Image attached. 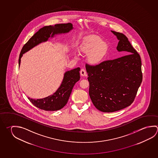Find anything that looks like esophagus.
Segmentation results:
<instances>
[{
	"instance_id": "esophagus-1",
	"label": "esophagus",
	"mask_w": 158,
	"mask_h": 158,
	"mask_svg": "<svg viewBox=\"0 0 158 158\" xmlns=\"http://www.w3.org/2000/svg\"><path fill=\"white\" fill-rule=\"evenodd\" d=\"M80 75L83 76V77H84V76H85L86 72L85 70L84 69H81V70H80Z\"/></svg>"
}]
</instances>
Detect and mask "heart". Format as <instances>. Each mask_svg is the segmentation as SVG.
I'll list each match as a JSON object with an SVG mask.
<instances>
[{"label":"heart","instance_id":"1","mask_svg":"<svg viewBox=\"0 0 158 158\" xmlns=\"http://www.w3.org/2000/svg\"><path fill=\"white\" fill-rule=\"evenodd\" d=\"M80 52L88 54L89 63L98 64L105 58L108 50L106 43L103 42L99 36L92 35L86 37L79 45Z\"/></svg>","mask_w":158,"mask_h":158}]
</instances>
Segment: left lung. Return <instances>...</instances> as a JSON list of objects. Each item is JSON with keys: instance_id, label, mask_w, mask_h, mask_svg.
Wrapping results in <instances>:
<instances>
[{"instance_id": "left-lung-1", "label": "left lung", "mask_w": 158, "mask_h": 158, "mask_svg": "<svg viewBox=\"0 0 158 158\" xmlns=\"http://www.w3.org/2000/svg\"><path fill=\"white\" fill-rule=\"evenodd\" d=\"M111 32L119 40L117 50L129 54L96 65H85L89 96L95 108L105 113L120 110L131 105L143 80L140 55L124 34Z\"/></svg>"}]
</instances>
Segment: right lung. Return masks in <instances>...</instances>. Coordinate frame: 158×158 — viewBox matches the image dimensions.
<instances>
[{
  "label": "right lung",
  "mask_w": 158,
  "mask_h": 158,
  "mask_svg": "<svg viewBox=\"0 0 158 158\" xmlns=\"http://www.w3.org/2000/svg\"><path fill=\"white\" fill-rule=\"evenodd\" d=\"M73 29L71 23L58 24L54 26H45L34 34L33 36L23 46L20 53L19 67L23 54L42 42L47 41L49 38L56 34L66 33ZM80 68L68 71L64 74L61 85L55 93L40 99H33L28 98L34 106L46 111H56L61 109L67 104L73 88L80 79Z\"/></svg>",
  "instance_id": "right-lung-1"
}]
</instances>
